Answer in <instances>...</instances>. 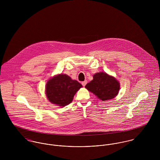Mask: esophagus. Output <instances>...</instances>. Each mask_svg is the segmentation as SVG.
I'll return each instance as SVG.
<instances>
[{"label":"esophagus","instance_id":"1","mask_svg":"<svg viewBox=\"0 0 160 160\" xmlns=\"http://www.w3.org/2000/svg\"><path fill=\"white\" fill-rule=\"evenodd\" d=\"M88 83V81L87 80H85L84 81H83V82H82V85L83 86H85L86 85V84Z\"/></svg>","mask_w":160,"mask_h":160}]
</instances>
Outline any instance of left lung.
<instances>
[{
	"label": "left lung",
	"mask_w": 160,
	"mask_h": 160,
	"mask_svg": "<svg viewBox=\"0 0 160 160\" xmlns=\"http://www.w3.org/2000/svg\"><path fill=\"white\" fill-rule=\"evenodd\" d=\"M93 80L88 83L85 88L95 94L102 101L114 98L120 88L116 79L106 72H97L93 76Z\"/></svg>",
	"instance_id": "left-lung-1"
}]
</instances>
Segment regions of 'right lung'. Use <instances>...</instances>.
<instances>
[{
    "label": "right lung",
    "mask_w": 160,
    "mask_h": 160,
    "mask_svg": "<svg viewBox=\"0 0 160 160\" xmlns=\"http://www.w3.org/2000/svg\"><path fill=\"white\" fill-rule=\"evenodd\" d=\"M82 86L72 80L67 74H59L49 79L46 84V95L48 100L58 106L69 104L74 95Z\"/></svg>",
    "instance_id": "obj_1"
}]
</instances>
